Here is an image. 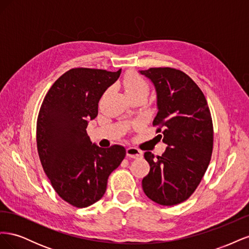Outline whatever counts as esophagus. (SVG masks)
<instances>
[{
	"instance_id": "esophagus-1",
	"label": "esophagus",
	"mask_w": 249,
	"mask_h": 249,
	"mask_svg": "<svg viewBox=\"0 0 249 249\" xmlns=\"http://www.w3.org/2000/svg\"><path fill=\"white\" fill-rule=\"evenodd\" d=\"M126 156L133 158V159H138V158L142 157V152L138 148H135V147H127L126 148Z\"/></svg>"
}]
</instances>
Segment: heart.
Segmentation results:
<instances>
[{
    "instance_id": "obj_1",
    "label": "heart",
    "mask_w": 249,
    "mask_h": 249,
    "mask_svg": "<svg viewBox=\"0 0 249 249\" xmlns=\"http://www.w3.org/2000/svg\"><path fill=\"white\" fill-rule=\"evenodd\" d=\"M123 85L125 93L129 97L138 94H148L149 88L147 83L137 74L131 73L126 76L123 81Z\"/></svg>"
}]
</instances>
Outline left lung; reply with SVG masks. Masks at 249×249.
I'll return each instance as SVG.
<instances>
[{
	"label": "left lung",
	"mask_w": 249,
	"mask_h": 249,
	"mask_svg": "<svg viewBox=\"0 0 249 249\" xmlns=\"http://www.w3.org/2000/svg\"><path fill=\"white\" fill-rule=\"evenodd\" d=\"M153 83L158 113L154 125L167 147L155 158L144 153L150 169L142 179L146 196L173 206L191 196L209 166L213 149V124L205 95L183 71L170 67L139 71Z\"/></svg>",
	"instance_id": "left-lung-1"
}]
</instances>
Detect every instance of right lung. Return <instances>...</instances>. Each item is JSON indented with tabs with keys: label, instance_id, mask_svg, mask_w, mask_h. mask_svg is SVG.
I'll list each match as a JSON object with an SVG mask.
<instances>
[{
	"label": "right lung",
	"instance_id": "right-lung-1",
	"mask_svg": "<svg viewBox=\"0 0 249 249\" xmlns=\"http://www.w3.org/2000/svg\"><path fill=\"white\" fill-rule=\"evenodd\" d=\"M120 73L72 69L53 84L40 107L36 134L42 168L59 196L73 207L100 200L110 173L125 157L124 146L102 148L86 132L102 95Z\"/></svg>",
	"mask_w": 249,
	"mask_h": 249
}]
</instances>
